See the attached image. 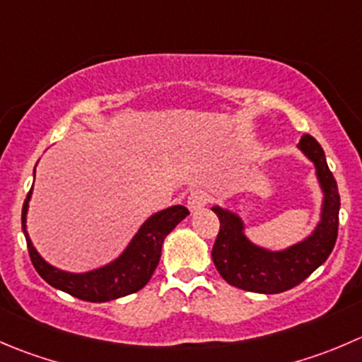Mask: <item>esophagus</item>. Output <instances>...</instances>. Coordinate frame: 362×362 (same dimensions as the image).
I'll return each instance as SVG.
<instances>
[{
  "label": "esophagus",
  "mask_w": 362,
  "mask_h": 362,
  "mask_svg": "<svg viewBox=\"0 0 362 362\" xmlns=\"http://www.w3.org/2000/svg\"><path fill=\"white\" fill-rule=\"evenodd\" d=\"M209 203V194L205 191H192L187 198V206L191 212H198Z\"/></svg>",
  "instance_id": "esophagus-1"
}]
</instances>
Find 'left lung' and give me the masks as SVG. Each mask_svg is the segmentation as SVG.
I'll use <instances>...</instances> for the list:
<instances>
[{
    "mask_svg": "<svg viewBox=\"0 0 362 362\" xmlns=\"http://www.w3.org/2000/svg\"><path fill=\"white\" fill-rule=\"evenodd\" d=\"M299 148L317 166L324 189L322 221L311 237L286 251L272 252L256 247L242 233V221L228 210L214 206L219 217V233L212 247L217 272L226 283L256 293H281L300 285L331 255L338 238L339 192L334 175L325 160L324 148L310 134H304Z\"/></svg>",
    "mask_w": 362,
    "mask_h": 362,
    "instance_id": "obj_1",
    "label": "left lung"
}]
</instances>
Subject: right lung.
<instances>
[{"label": "right lung", "instance_id": "right-lung-1", "mask_svg": "<svg viewBox=\"0 0 362 362\" xmlns=\"http://www.w3.org/2000/svg\"><path fill=\"white\" fill-rule=\"evenodd\" d=\"M31 191L28 192L23 205V231L26 237L28 252L31 263L42 279L54 288L63 290L70 296L88 303H107L118 297L129 296L141 290L152 278L160 259V249L166 235L189 216V210L182 205L170 206L166 210L153 214L136 233L124 255L103 269L92 270L86 274H70L54 269L45 263L35 251L26 231V212Z\"/></svg>", "mask_w": 362, "mask_h": 362}]
</instances>
